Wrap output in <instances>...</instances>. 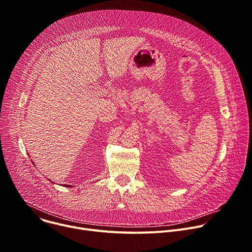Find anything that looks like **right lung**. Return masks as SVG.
<instances>
[{
    "instance_id": "obj_1",
    "label": "right lung",
    "mask_w": 252,
    "mask_h": 252,
    "mask_svg": "<svg viewBox=\"0 0 252 252\" xmlns=\"http://www.w3.org/2000/svg\"><path fill=\"white\" fill-rule=\"evenodd\" d=\"M64 187H69V186H66V185H64Z\"/></svg>"
}]
</instances>
